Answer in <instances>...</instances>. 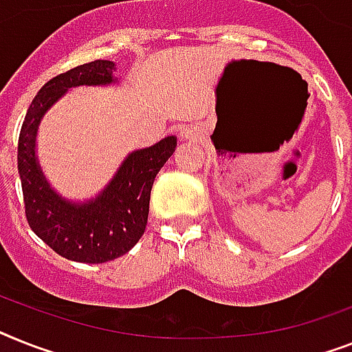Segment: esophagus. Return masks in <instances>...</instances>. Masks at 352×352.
Segmentation results:
<instances>
[{"label":"esophagus","instance_id":"1","mask_svg":"<svg viewBox=\"0 0 352 352\" xmlns=\"http://www.w3.org/2000/svg\"><path fill=\"white\" fill-rule=\"evenodd\" d=\"M201 136V131H199V127H185V129L179 133V138L182 140H197Z\"/></svg>","mask_w":352,"mask_h":352}]
</instances>
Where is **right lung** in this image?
Here are the masks:
<instances>
[{
	"label": "right lung",
	"mask_w": 352,
	"mask_h": 352,
	"mask_svg": "<svg viewBox=\"0 0 352 352\" xmlns=\"http://www.w3.org/2000/svg\"><path fill=\"white\" fill-rule=\"evenodd\" d=\"M113 74V60H93L50 78L32 100L17 142L28 225L60 257L77 263H107L127 254L140 241L156 174L176 149V136H167L131 153L102 192L86 203L68 201L50 187L36 155L41 118L69 88L113 84L117 80Z\"/></svg>",
	"instance_id": "right-lung-1"
}]
</instances>
